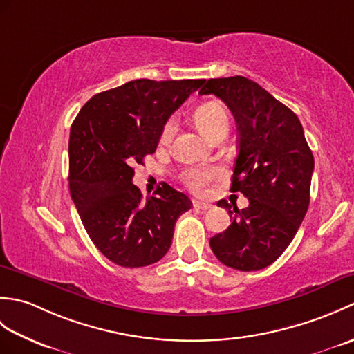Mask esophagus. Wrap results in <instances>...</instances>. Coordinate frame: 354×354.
Listing matches in <instances>:
<instances>
[{"label":"esophagus","instance_id":"1","mask_svg":"<svg viewBox=\"0 0 354 354\" xmlns=\"http://www.w3.org/2000/svg\"><path fill=\"white\" fill-rule=\"evenodd\" d=\"M193 207L196 209H201V212H207V209L212 208V204H207V202H201V201H193Z\"/></svg>","mask_w":354,"mask_h":354}]
</instances>
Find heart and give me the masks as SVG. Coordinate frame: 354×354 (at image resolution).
Returning <instances> with one entry per match:
<instances>
[{"label":"heart","mask_w":354,"mask_h":354,"mask_svg":"<svg viewBox=\"0 0 354 354\" xmlns=\"http://www.w3.org/2000/svg\"><path fill=\"white\" fill-rule=\"evenodd\" d=\"M194 124H196L198 129L205 135V137L213 141L216 137L228 132L230 126V117L228 112L225 109L221 103L217 102H208L201 104V106L194 111L193 114ZM176 132V118H169L167 122L164 123L160 140L161 142H169L173 137V133ZM221 170L217 167H187L181 171V181L189 187L192 192L201 193L207 189L212 179L219 176Z\"/></svg>","instance_id":"b5f03b06"}]
</instances>
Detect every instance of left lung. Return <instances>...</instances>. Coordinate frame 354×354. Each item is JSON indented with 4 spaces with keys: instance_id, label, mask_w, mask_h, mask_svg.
<instances>
[{
    "instance_id": "obj_1",
    "label": "left lung",
    "mask_w": 354,
    "mask_h": 354,
    "mask_svg": "<svg viewBox=\"0 0 354 354\" xmlns=\"http://www.w3.org/2000/svg\"><path fill=\"white\" fill-rule=\"evenodd\" d=\"M199 94L219 97L236 118L239 153L231 192L250 199L243 209L217 202L232 222L209 239V246L225 266L263 269L289 246L309 208L312 150L298 117L250 79H209Z\"/></svg>"
}]
</instances>
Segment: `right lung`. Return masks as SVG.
Segmentation results:
<instances>
[{
	"label": "right lung",
	"instance_id": "1",
	"mask_svg": "<svg viewBox=\"0 0 354 354\" xmlns=\"http://www.w3.org/2000/svg\"><path fill=\"white\" fill-rule=\"evenodd\" d=\"M204 82L131 80L95 94L71 124V199L97 250L118 266L161 260L178 217L192 208L170 185L142 199L132 178L133 164L156 150L164 123Z\"/></svg>",
	"mask_w": 354,
	"mask_h": 354
}]
</instances>
